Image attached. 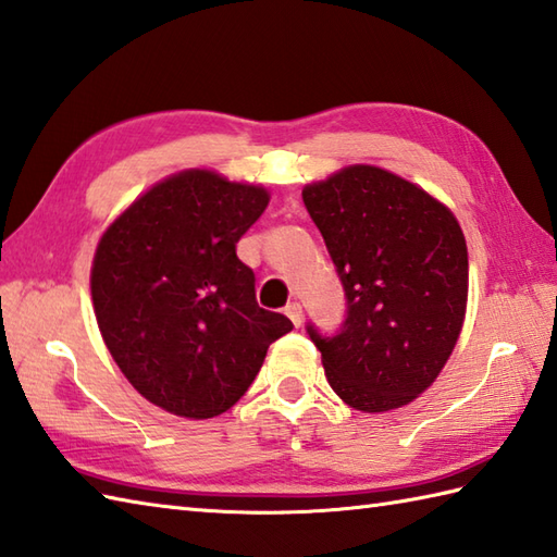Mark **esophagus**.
Instances as JSON below:
<instances>
[{
	"instance_id": "34e87169",
	"label": "esophagus",
	"mask_w": 557,
	"mask_h": 557,
	"mask_svg": "<svg viewBox=\"0 0 557 557\" xmlns=\"http://www.w3.org/2000/svg\"><path fill=\"white\" fill-rule=\"evenodd\" d=\"M283 312H286V317L293 321V326H302V305L300 302H288Z\"/></svg>"
}]
</instances>
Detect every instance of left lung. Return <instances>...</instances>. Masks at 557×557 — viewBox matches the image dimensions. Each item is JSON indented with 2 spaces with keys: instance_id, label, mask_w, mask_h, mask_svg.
I'll list each match as a JSON object with an SVG mask.
<instances>
[{
  "instance_id": "left-lung-1",
  "label": "left lung",
  "mask_w": 557,
  "mask_h": 557,
  "mask_svg": "<svg viewBox=\"0 0 557 557\" xmlns=\"http://www.w3.org/2000/svg\"><path fill=\"white\" fill-rule=\"evenodd\" d=\"M302 202L345 290L333 336L307 324L331 388L362 412L412 403L462 331L469 262L460 224L426 190L367 164L307 185Z\"/></svg>"
}]
</instances>
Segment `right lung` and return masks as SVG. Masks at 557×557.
Listing matches in <instances>:
<instances>
[{
    "label": "right lung",
    "mask_w": 557,
    "mask_h": 557,
    "mask_svg": "<svg viewBox=\"0 0 557 557\" xmlns=\"http://www.w3.org/2000/svg\"><path fill=\"white\" fill-rule=\"evenodd\" d=\"M267 205L259 185L190 169L152 185L97 245V326L123 376L166 412H226L293 329L257 305L252 269L236 255Z\"/></svg>",
    "instance_id": "1"
}]
</instances>
